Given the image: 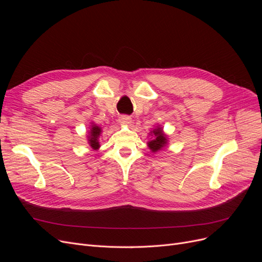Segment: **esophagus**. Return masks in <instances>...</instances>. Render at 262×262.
Listing matches in <instances>:
<instances>
[{
	"instance_id": "obj_1",
	"label": "esophagus",
	"mask_w": 262,
	"mask_h": 262,
	"mask_svg": "<svg viewBox=\"0 0 262 262\" xmlns=\"http://www.w3.org/2000/svg\"><path fill=\"white\" fill-rule=\"evenodd\" d=\"M119 122L122 124V125H129L132 123V118L128 116H121L119 119Z\"/></svg>"
}]
</instances>
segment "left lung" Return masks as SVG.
<instances>
[{"mask_svg":"<svg viewBox=\"0 0 262 262\" xmlns=\"http://www.w3.org/2000/svg\"><path fill=\"white\" fill-rule=\"evenodd\" d=\"M150 135V139L147 141V146L152 153H157L159 150L166 148L169 144L168 135L163 132V128L160 125H157L148 133Z\"/></svg>","mask_w":262,"mask_h":262,"instance_id":"1","label":"left lung"}]
</instances>
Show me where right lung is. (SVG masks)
<instances>
[{
	"label": "right lung",
	"instance_id": "right-lung-1",
	"mask_svg": "<svg viewBox=\"0 0 262 262\" xmlns=\"http://www.w3.org/2000/svg\"><path fill=\"white\" fill-rule=\"evenodd\" d=\"M91 125L89 126V129L87 132V140H88V144L89 146L94 149V150H98L101 145L99 142V138L102 135V128L100 126L96 125L95 123H90Z\"/></svg>",
	"mask_w": 262,
	"mask_h": 262
}]
</instances>
